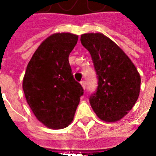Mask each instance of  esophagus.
<instances>
[{"mask_svg":"<svg viewBox=\"0 0 156 156\" xmlns=\"http://www.w3.org/2000/svg\"><path fill=\"white\" fill-rule=\"evenodd\" d=\"M80 83H81L82 87L83 88V89H85V88H86V82H85L84 80H82V81L80 82Z\"/></svg>","mask_w":156,"mask_h":156,"instance_id":"obj_1","label":"esophagus"}]
</instances>
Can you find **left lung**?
<instances>
[{
    "label": "left lung",
    "instance_id": "8db88e82",
    "mask_svg": "<svg viewBox=\"0 0 156 156\" xmlns=\"http://www.w3.org/2000/svg\"><path fill=\"white\" fill-rule=\"evenodd\" d=\"M81 43L91 55L98 78L89 97L92 108L106 122L119 121L136 103L140 76L134 63L115 42L102 33H86Z\"/></svg>",
    "mask_w": 156,
    "mask_h": 156
}]
</instances>
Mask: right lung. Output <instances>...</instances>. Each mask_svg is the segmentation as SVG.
Wrapping results in <instances>:
<instances>
[{
  "instance_id": "obj_1",
  "label": "right lung",
  "mask_w": 156,
  "mask_h": 156,
  "mask_svg": "<svg viewBox=\"0 0 156 156\" xmlns=\"http://www.w3.org/2000/svg\"><path fill=\"white\" fill-rule=\"evenodd\" d=\"M78 38L72 33L48 37L27 67L22 83L26 99L37 119L51 129H63L71 124L83 94L68 61Z\"/></svg>"
}]
</instances>
